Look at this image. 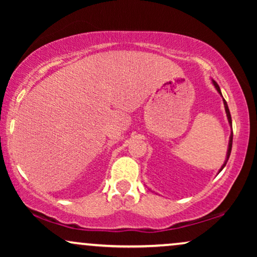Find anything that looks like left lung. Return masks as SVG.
Here are the masks:
<instances>
[{"instance_id":"1","label":"left lung","mask_w":257,"mask_h":257,"mask_svg":"<svg viewBox=\"0 0 257 257\" xmlns=\"http://www.w3.org/2000/svg\"><path fill=\"white\" fill-rule=\"evenodd\" d=\"M212 83H213V85H214V87H215L216 89V91L217 92L220 93V96L222 97V93H221V90H220V86L217 85V83L215 82V80H213L212 79ZM222 100H223V105H224V111H226V114H227V119H228V122H229V126H230V128H231V117H230V112H229V108H228V105H227V101L224 100V98L222 97ZM231 145H233V128H231V132H230V136H229V143H228V149H227V154H226V160H224V163H223V165L222 166H221V168L219 170V173L221 171L223 170L224 168V166H226V164H227V161H228V159H229V156H230V152H231Z\"/></svg>"}]
</instances>
